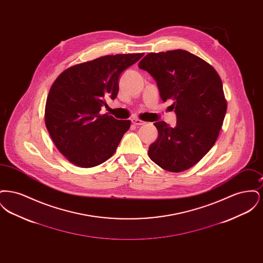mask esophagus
I'll return each mask as SVG.
<instances>
[{"mask_svg":"<svg viewBox=\"0 0 263 263\" xmlns=\"http://www.w3.org/2000/svg\"><path fill=\"white\" fill-rule=\"evenodd\" d=\"M131 122H132L134 125L136 126L144 125V124H146V122H145V121H142V120H140V119H138V118H133V119H131Z\"/></svg>","mask_w":263,"mask_h":263,"instance_id":"esophagus-1","label":"esophagus"}]
</instances>
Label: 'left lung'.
<instances>
[{
	"instance_id": "1",
	"label": "left lung",
	"mask_w": 263,
	"mask_h": 263,
	"mask_svg": "<svg viewBox=\"0 0 263 263\" xmlns=\"http://www.w3.org/2000/svg\"><path fill=\"white\" fill-rule=\"evenodd\" d=\"M157 82L163 101L172 100L176 125L155 122L159 137L149 148L151 160L179 173L198 163L219 136L227 111L220 76L188 51L149 53L138 65Z\"/></svg>"
}]
</instances>
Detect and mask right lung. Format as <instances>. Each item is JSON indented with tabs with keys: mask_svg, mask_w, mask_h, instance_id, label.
<instances>
[{
	"mask_svg": "<svg viewBox=\"0 0 263 263\" xmlns=\"http://www.w3.org/2000/svg\"><path fill=\"white\" fill-rule=\"evenodd\" d=\"M143 55L100 57L67 69L53 83L45 105V124L53 143L71 163L92 167L114 154L131 122L100 110L106 99H116L121 73Z\"/></svg>",
	"mask_w": 263,
	"mask_h": 263,
	"instance_id": "right-lung-1",
	"label": "right lung"
}]
</instances>
